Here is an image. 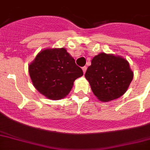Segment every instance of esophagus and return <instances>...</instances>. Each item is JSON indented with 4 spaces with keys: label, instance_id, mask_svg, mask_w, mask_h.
<instances>
[{
    "label": "esophagus",
    "instance_id": "1",
    "mask_svg": "<svg viewBox=\"0 0 150 150\" xmlns=\"http://www.w3.org/2000/svg\"><path fill=\"white\" fill-rule=\"evenodd\" d=\"M82 70H83V73H85V72H86V71H87V67H82Z\"/></svg>",
    "mask_w": 150,
    "mask_h": 150
}]
</instances>
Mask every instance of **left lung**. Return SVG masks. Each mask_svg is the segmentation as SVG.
<instances>
[{"instance_id": "obj_1", "label": "left lung", "mask_w": 150, "mask_h": 150, "mask_svg": "<svg viewBox=\"0 0 150 150\" xmlns=\"http://www.w3.org/2000/svg\"><path fill=\"white\" fill-rule=\"evenodd\" d=\"M85 78L97 98L108 102L126 92L133 79V72L122 57L100 53L93 58Z\"/></svg>"}]
</instances>
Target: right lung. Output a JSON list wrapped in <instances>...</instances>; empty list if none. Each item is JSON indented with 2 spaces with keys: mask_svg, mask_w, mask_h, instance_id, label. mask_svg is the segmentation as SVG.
Returning a JSON list of instances; mask_svg holds the SVG:
<instances>
[{
  "mask_svg": "<svg viewBox=\"0 0 150 150\" xmlns=\"http://www.w3.org/2000/svg\"><path fill=\"white\" fill-rule=\"evenodd\" d=\"M35 88L52 100L66 97L75 79L83 75L81 69L65 48L42 50L28 67Z\"/></svg>",
  "mask_w": 150,
  "mask_h": 150,
  "instance_id": "right-lung-1",
  "label": "right lung"
}]
</instances>
